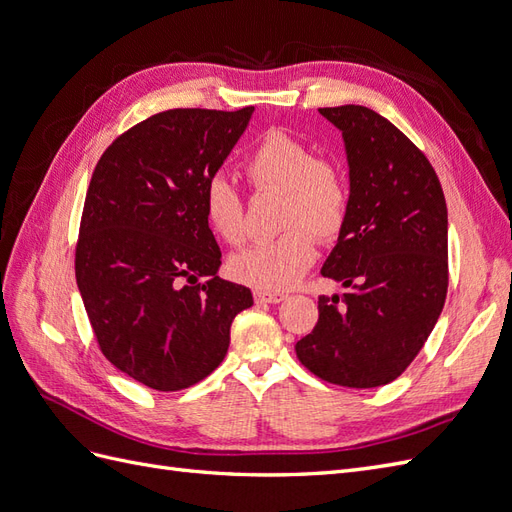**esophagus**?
<instances>
[{
    "label": "esophagus",
    "instance_id": "obj_1",
    "mask_svg": "<svg viewBox=\"0 0 512 512\" xmlns=\"http://www.w3.org/2000/svg\"><path fill=\"white\" fill-rule=\"evenodd\" d=\"M254 299L258 303H280L286 299V294L277 290H254Z\"/></svg>",
    "mask_w": 512,
    "mask_h": 512
}]
</instances>
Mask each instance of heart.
<instances>
[{
    "instance_id": "heart-1",
    "label": "heart",
    "mask_w": 512,
    "mask_h": 512,
    "mask_svg": "<svg viewBox=\"0 0 512 512\" xmlns=\"http://www.w3.org/2000/svg\"><path fill=\"white\" fill-rule=\"evenodd\" d=\"M256 192H282L275 239L260 241L230 258V273L260 290L297 284L316 260V239L342 235L350 209V185L342 164L318 156L314 145L286 130L260 134L245 158ZM203 213L211 232L228 245L245 239V200L237 185L218 173L203 188Z\"/></svg>"
}]
</instances>
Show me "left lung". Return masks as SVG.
<instances>
[{
  "mask_svg": "<svg viewBox=\"0 0 512 512\" xmlns=\"http://www.w3.org/2000/svg\"><path fill=\"white\" fill-rule=\"evenodd\" d=\"M342 130L350 209L322 275L346 292L318 297V322L297 359L324 382L374 389L399 378L425 346L448 288V220L425 153L359 104L318 108Z\"/></svg>",
  "mask_w": 512,
  "mask_h": 512,
  "instance_id": "1",
  "label": "left lung"
}]
</instances>
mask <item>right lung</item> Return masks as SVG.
Segmentation results:
<instances>
[{"label": "right lung", "instance_id": "1", "mask_svg": "<svg viewBox=\"0 0 512 512\" xmlns=\"http://www.w3.org/2000/svg\"><path fill=\"white\" fill-rule=\"evenodd\" d=\"M252 113L151 115L119 134L91 175L76 284L102 354L149 389L207 378L224 361L232 320L254 303L250 288L215 275L222 252L203 213L205 183Z\"/></svg>", "mask_w": 512, "mask_h": 512}]
</instances>
